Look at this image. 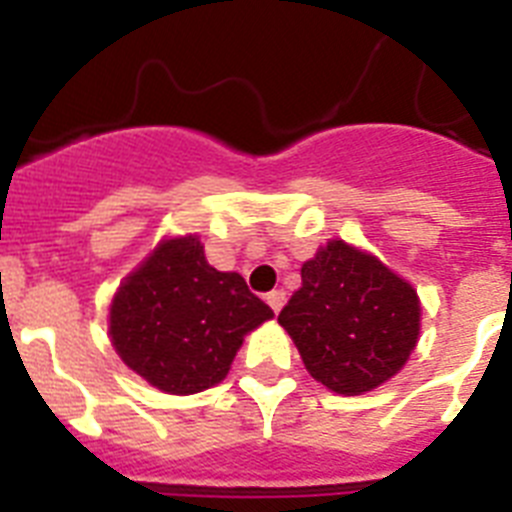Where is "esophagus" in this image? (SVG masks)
I'll return each instance as SVG.
<instances>
[{"mask_svg":"<svg viewBox=\"0 0 512 512\" xmlns=\"http://www.w3.org/2000/svg\"><path fill=\"white\" fill-rule=\"evenodd\" d=\"M284 300H287V292H284V289H271L269 295H266V302H269V307L274 312L282 310Z\"/></svg>","mask_w":512,"mask_h":512,"instance_id":"34e87169","label":"esophagus"}]
</instances>
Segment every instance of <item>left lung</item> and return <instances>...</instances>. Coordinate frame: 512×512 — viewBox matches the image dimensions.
<instances>
[{
    "mask_svg": "<svg viewBox=\"0 0 512 512\" xmlns=\"http://www.w3.org/2000/svg\"><path fill=\"white\" fill-rule=\"evenodd\" d=\"M305 369L338 395L395 377L420 336L418 292L377 256L328 241L302 264V287L279 312Z\"/></svg>",
    "mask_w": 512,
    "mask_h": 512,
    "instance_id": "obj_1",
    "label": "left lung"
}]
</instances>
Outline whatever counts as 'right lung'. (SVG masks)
Here are the masks:
<instances>
[{"instance_id":"obj_1","label":"right lung","mask_w":512,"mask_h":512,"mask_svg":"<svg viewBox=\"0 0 512 512\" xmlns=\"http://www.w3.org/2000/svg\"><path fill=\"white\" fill-rule=\"evenodd\" d=\"M274 318L235 271L207 264L197 235L166 238L120 284L110 338L135 374L169 395L223 382L243 336Z\"/></svg>"}]
</instances>
